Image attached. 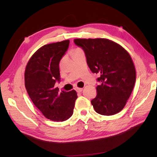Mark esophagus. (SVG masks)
<instances>
[{
	"label": "esophagus",
	"mask_w": 157,
	"mask_h": 157,
	"mask_svg": "<svg viewBox=\"0 0 157 157\" xmlns=\"http://www.w3.org/2000/svg\"><path fill=\"white\" fill-rule=\"evenodd\" d=\"M76 91H78V92H79V93H80V92H82V91H83V89H82V88H77Z\"/></svg>",
	"instance_id": "obj_1"
}]
</instances>
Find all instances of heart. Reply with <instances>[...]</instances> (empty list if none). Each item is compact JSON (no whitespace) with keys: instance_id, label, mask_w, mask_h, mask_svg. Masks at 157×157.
<instances>
[{"instance_id":"obj_1","label":"heart","mask_w":157,"mask_h":157,"mask_svg":"<svg viewBox=\"0 0 157 157\" xmlns=\"http://www.w3.org/2000/svg\"><path fill=\"white\" fill-rule=\"evenodd\" d=\"M79 48H75V49H73V50H71V52H73V51H75V50H79Z\"/></svg>"}]
</instances>
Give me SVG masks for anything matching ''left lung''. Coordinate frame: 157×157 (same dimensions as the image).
Instances as JSON below:
<instances>
[{
  "label": "left lung",
  "instance_id": "8db88e82",
  "mask_svg": "<svg viewBox=\"0 0 157 157\" xmlns=\"http://www.w3.org/2000/svg\"><path fill=\"white\" fill-rule=\"evenodd\" d=\"M84 51L86 62L100 82L91 104L98 113L111 116L126 105L136 82V70L129 52L107 39H75Z\"/></svg>",
  "mask_w": 157,
  "mask_h": 157
}]
</instances>
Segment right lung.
Masks as SVG:
<instances>
[{
  "instance_id": "right-lung-1",
  "label": "right lung",
  "mask_w": 157,
  "mask_h": 157,
  "mask_svg": "<svg viewBox=\"0 0 157 157\" xmlns=\"http://www.w3.org/2000/svg\"><path fill=\"white\" fill-rule=\"evenodd\" d=\"M69 40L45 45L29 59L25 71V86L34 105L48 119L64 121L73 115L78 95L75 90L59 91V62Z\"/></svg>"
}]
</instances>
